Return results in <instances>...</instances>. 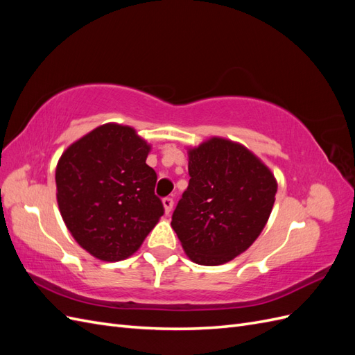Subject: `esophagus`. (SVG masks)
<instances>
[{
	"mask_svg": "<svg viewBox=\"0 0 355 355\" xmlns=\"http://www.w3.org/2000/svg\"><path fill=\"white\" fill-rule=\"evenodd\" d=\"M163 204H164V209H166V213L168 214V213L171 211V209H173V204H175V201H173V198H170V197H166V198L163 200Z\"/></svg>",
	"mask_w": 355,
	"mask_h": 355,
	"instance_id": "esophagus-1",
	"label": "esophagus"
}]
</instances>
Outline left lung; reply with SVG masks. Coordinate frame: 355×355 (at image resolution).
<instances>
[{"label":"left lung","instance_id":"left-lung-1","mask_svg":"<svg viewBox=\"0 0 355 355\" xmlns=\"http://www.w3.org/2000/svg\"><path fill=\"white\" fill-rule=\"evenodd\" d=\"M189 184L171 216L189 259L220 265L249 249L270 218L274 175L249 149L213 137L189 151Z\"/></svg>","mask_w":355,"mask_h":355}]
</instances>
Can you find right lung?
<instances>
[{"label":"right lung","instance_id":"1","mask_svg":"<svg viewBox=\"0 0 355 355\" xmlns=\"http://www.w3.org/2000/svg\"><path fill=\"white\" fill-rule=\"evenodd\" d=\"M149 146L132 127L103 124L72 144L56 167L58 204L84 250L106 262L133 254L164 214Z\"/></svg>","mask_w":355,"mask_h":355}]
</instances>
